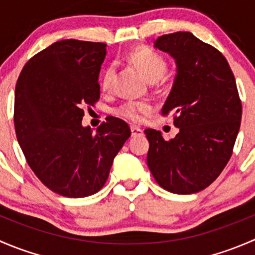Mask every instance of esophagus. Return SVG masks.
Wrapping results in <instances>:
<instances>
[{
    "instance_id": "1",
    "label": "esophagus",
    "mask_w": 255,
    "mask_h": 255,
    "mask_svg": "<svg viewBox=\"0 0 255 255\" xmlns=\"http://www.w3.org/2000/svg\"><path fill=\"white\" fill-rule=\"evenodd\" d=\"M130 132H132V137H138V135L143 134V130L137 126H130Z\"/></svg>"
}]
</instances>
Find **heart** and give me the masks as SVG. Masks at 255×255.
I'll return each instance as SVG.
<instances>
[{"label":"heart","mask_w":255,"mask_h":255,"mask_svg":"<svg viewBox=\"0 0 255 255\" xmlns=\"http://www.w3.org/2000/svg\"><path fill=\"white\" fill-rule=\"evenodd\" d=\"M128 60L139 69L140 73L143 74L144 78L150 82H156L161 76L165 74L166 69H168V63H166L165 58L158 53V51L153 50V49L148 47H138L133 49L129 54H128ZM116 75V68L113 65L107 66L105 69L104 74L101 76V87L104 91H109L112 87L113 79ZM149 110V106L144 102H134L128 101L123 104L122 106L118 109V113L126 118H129L132 121L140 120L144 112Z\"/></svg>","instance_id":"heart-1"}]
</instances>
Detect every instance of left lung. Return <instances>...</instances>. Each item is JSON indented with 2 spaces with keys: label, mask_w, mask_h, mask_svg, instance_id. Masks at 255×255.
<instances>
[{
  "label": "left lung",
  "mask_w": 255,
  "mask_h": 255,
  "mask_svg": "<svg viewBox=\"0 0 255 255\" xmlns=\"http://www.w3.org/2000/svg\"><path fill=\"white\" fill-rule=\"evenodd\" d=\"M154 48L175 60L176 75L161 115H174L179 133L165 140L145 129L146 164L154 179L173 194L206 189L227 165L241 127L242 104L225 56L190 32L159 37Z\"/></svg>",
  "instance_id": "8db88e82"
}]
</instances>
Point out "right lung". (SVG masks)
Masks as SVG:
<instances>
[{"label": "right lung", "mask_w": 255, "mask_h": 255, "mask_svg": "<svg viewBox=\"0 0 255 255\" xmlns=\"http://www.w3.org/2000/svg\"><path fill=\"white\" fill-rule=\"evenodd\" d=\"M106 54L104 43L60 40L33 56L18 78V143L38 179L61 196L80 199L101 190L130 137L127 123L116 117H107L96 132L82 126V106L100 99Z\"/></svg>", "instance_id": "add662e5"}]
</instances>
